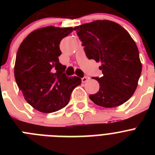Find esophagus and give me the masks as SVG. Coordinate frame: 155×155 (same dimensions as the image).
Returning <instances> with one entry per match:
<instances>
[{"mask_svg": "<svg viewBox=\"0 0 155 155\" xmlns=\"http://www.w3.org/2000/svg\"><path fill=\"white\" fill-rule=\"evenodd\" d=\"M81 81L82 83H85V82L87 81V77H83L81 78Z\"/></svg>", "mask_w": 155, "mask_h": 155, "instance_id": "obj_1", "label": "esophagus"}]
</instances>
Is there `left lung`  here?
<instances>
[{
	"instance_id": "8db88e82",
	"label": "left lung",
	"mask_w": 155,
	"mask_h": 155,
	"mask_svg": "<svg viewBox=\"0 0 155 155\" xmlns=\"http://www.w3.org/2000/svg\"><path fill=\"white\" fill-rule=\"evenodd\" d=\"M89 60L101 62L103 76L92 78L99 91L89 98L105 108L124 104L130 98L141 74L137 46L128 31L117 23L97 20L74 28Z\"/></svg>"
}]
</instances>
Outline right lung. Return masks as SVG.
I'll use <instances>...</instances> for the list:
<instances>
[{"label":"right lung","instance_id":"obj_1","mask_svg":"<svg viewBox=\"0 0 155 155\" xmlns=\"http://www.w3.org/2000/svg\"><path fill=\"white\" fill-rule=\"evenodd\" d=\"M73 28L48 26L31 31L16 54L15 78L25 99L41 113H50L68 105L73 89L81 83L68 77L59 62L60 42Z\"/></svg>","mask_w":155,"mask_h":155}]
</instances>
